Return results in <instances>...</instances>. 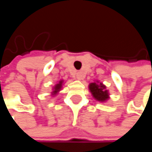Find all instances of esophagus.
Listing matches in <instances>:
<instances>
[{
    "label": "esophagus",
    "mask_w": 152,
    "mask_h": 152,
    "mask_svg": "<svg viewBox=\"0 0 152 152\" xmlns=\"http://www.w3.org/2000/svg\"><path fill=\"white\" fill-rule=\"evenodd\" d=\"M76 79H78V80L83 79V73H82V72H77V73L76 74Z\"/></svg>",
    "instance_id": "1"
}]
</instances>
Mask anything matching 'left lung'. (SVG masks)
I'll return each instance as SVG.
<instances>
[{
	"instance_id": "left-lung-1",
	"label": "left lung",
	"mask_w": 152,
	"mask_h": 152,
	"mask_svg": "<svg viewBox=\"0 0 152 152\" xmlns=\"http://www.w3.org/2000/svg\"><path fill=\"white\" fill-rule=\"evenodd\" d=\"M89 90L93 98L99 102H105L109 99L108 91L106 90V85H104L102 83H99L98 81L91 83L89 84Z\"/></svg>"
}]
</instances>
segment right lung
<instances>
[{
	"label": "right lung",
	"mask_w": 152,
	"mask_h": 152,
	"mask_svg": "<svg viewBox=\"0 0 152 152\" xmlns=\"http://www.w3.org/2000/svg\"><path fill=\"white\" fill-rule=\"evenodd\" d=\"M62 83H63V80H61V81L53 87V92H52V95H55V94H57V93L61 91V87H62Z\"/></svg>",
	"instance_id": "obj_1"
}]
</instances>
